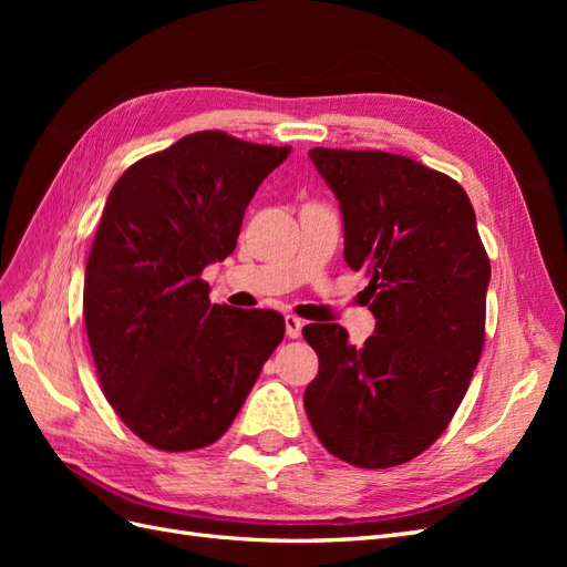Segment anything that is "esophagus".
I'll use <instances>...</instances> for the list:
<instances>
[{"label":"esophagus","mask_w":567,"mask_h":567,"mask_svg":"<svg viewBox=\"0 0 567 567\" xmlns=\"http://www.w3.org/2000/svg\"><path fill=\"white\" fill-rule=\"evenodd\" d=\"M302 331V321L293 315H286V336L288 338H300Z\"/></svg>","instance_id":"esophagus-1"}]
</instances>
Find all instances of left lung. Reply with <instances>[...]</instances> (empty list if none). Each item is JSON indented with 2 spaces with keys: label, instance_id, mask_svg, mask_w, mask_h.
Wrapping results in <instances>:
<instances>
[{
  "label": "left lung",
  "instance_id": "1",
  "mask_svg": "<svg viewBox=\"0 0 567 567\" xmlns=\"http://www.w3.org/2000/svg\"><path fill=\"white\" fill-rule=\"evenodd\" d=\"M340 203L346 262L369 277L375 331L362 348L310 323L319 354L305 411L333 456L357 468L406 463L442 435L485 342L489 257L461 184L385 151L312 148Z\"/></svg>",
  "mask_w": 567,
  "mask_h": 567
}]
</instances>
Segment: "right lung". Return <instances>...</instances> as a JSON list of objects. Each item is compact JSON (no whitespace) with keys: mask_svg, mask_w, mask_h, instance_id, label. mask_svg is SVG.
<instances>
[{"mask_svg":"<svg viewBox=\"0 0 567 567\" xmlns=\"http://www.w3.org/2000/svg\"><path fill=\"white\" fill-rule=\"evenodd\" d=\"M290 146L196 132L130 165L111 188L84 271V326L101 390L163 452L227 433L286 321L213 305L200 271L234 252L257 186Z\"/></svg>","mask_w":567,"mask_h":567,"instance_id":"add662e5","label":"right lung"}]
</instances>
